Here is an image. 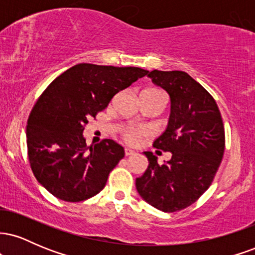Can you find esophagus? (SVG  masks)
<instances>
[{
    "label": "esophagus",
    "mask_w": 255,
    "mask_h": 255,
    "mask_svg": "<svg viewBox=\"0 0 255 255\" xmlns=\"http://www.w3.org/2000/svg\"><path fill=\"white\" fill-rule=\"evenodd\" d=\"M134 153H135V151H133V150H131V148H128V147L125 148V154H126V156H131V154H134Z\"/></svg>",
    "instance_id": "1"
}]
</instances>
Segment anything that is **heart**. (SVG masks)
<instances>
[{"instance_id": "1", "label": "heart", "mask_w": 255, "mask_h": 255, "mask_svg": "<svg viewBox=\"0 0 255 255\" xmlns=\"http://www.w3.org/2000/svg\"><path fill=\"white\" fill-rule=\"evenodd\" d=\"M157 92H160V91H157ZM145 128L142 127H129L125 130V139L129 142H135L137 139H140L142 135H145Z\"/></svg>"}]
</instances>
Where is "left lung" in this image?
<instances>
[{"mask_svg": "<svg viewBox=\"0 0 255 255\" xmlns=\"http://www.w3.org/2000/svg\"><path fill=\"white\" fill-rule=\"evenodd\" d=\"M147 77L170 97L168 126L153 147L171 152V158L159 165L152 152H144L148 166L135 187L160 211H180L211 186L224 153L223 121L212 96L186 72L154 69Z\"/></svg>", "mask_w": 255, "mask_h": 255, "instance_id": "8db88e82", "label": "left lung"}]
</instances>
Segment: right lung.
Masks as SVG:
<instances>
[{
  "instance_id": "right-lung-1",
  "label": "right lung",
  "mask_w": 255,
  "mask_h": 255,
  "mask_svg": "<svg viewBox=\"0 0 255 255\" xmlns=\"http://www.w3.org/2000/svg\"><path fill=\"white\" fill-rule=\"evenodd\" d=\"M147 74L137 67L79 63L46 87L26 126L31 169L46 191L77 203L104 188L125 150L111 139L89 147L85 126L116 93Z\"/></svg>"
}]
</instances>
